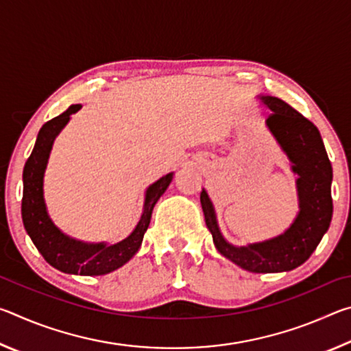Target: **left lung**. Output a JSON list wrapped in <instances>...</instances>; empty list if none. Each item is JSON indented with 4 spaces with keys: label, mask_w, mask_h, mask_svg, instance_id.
Listing matches in <instances>:
<instances>
[{
    "label": "left lung",
    "mask_w": 351,
    "mask_h": 351,
    "mask_svg": "<svg viewBox=\"0 0 351 351\" xmlns=\"http://www.w3.org/2000/svg\"><path fill=\"white\" fill-rule=\"evenodd\" d=\"M260 100L272 111L266 125L293 164L291 170L299 176L295 181L299 213L293 224L274 239L239 247L226 241L219 232L215 209L204 189L199 199L218 252L243 269L266 274L291 271L305 263L328 230L332 215V169L313 122L282 99L260 96Z\"/></svg>",
    "instance_id": "obj_1"
}]
</instances>
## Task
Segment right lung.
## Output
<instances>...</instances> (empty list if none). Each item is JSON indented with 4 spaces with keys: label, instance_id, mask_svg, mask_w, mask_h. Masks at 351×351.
<instances>
[{
    "label": "right lung",
    "instance_id": "obj_1",
    "mask_svg": "<svg viewBox=\"0 0 351 351\" xmlns=\"http://www.w3.org/2000/svg\"><path fill=\"white\" fill-rule=\"evenodd\" d=\"M80 108L82 105H71L60 116L51 119L40 128L34 150L23 170L21 217L27 235L51 266L66 274L104 276L121 268L139 251L150 224L153 207L167 190L173 173L162 176L147 189L139 223L125 240L108 246L105 243H83L64 235L47 215L43 198V176L54 139L69 122L71 114Z\"/></svg>",
    "mask_w": 351,
    "mask_h": 351
}]
</instances>
